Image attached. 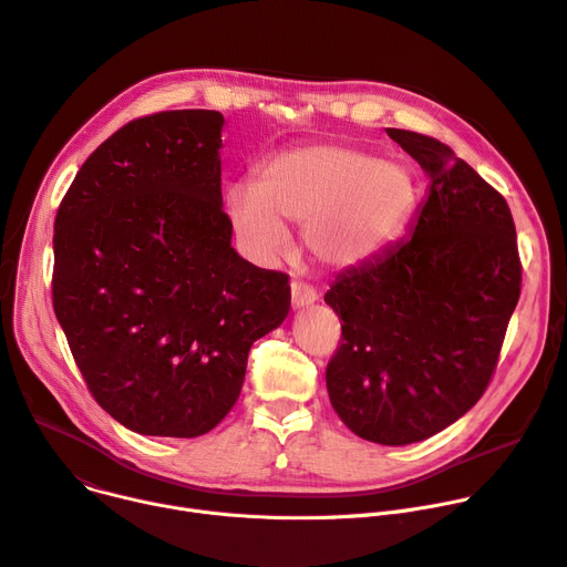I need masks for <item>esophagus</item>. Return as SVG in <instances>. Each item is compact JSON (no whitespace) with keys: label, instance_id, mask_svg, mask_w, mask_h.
Wrapping results in <instances>:
<instances>
[{"label":"esophagus","instance_id":"1","mask_svg":"<svg viewBox=\"0 0 567 567\" xmlns=\"http://www.w3.org/2000/svg\"><path fill=\"white\" fill-rule=\"evenodd\" d=\"M319 300V293L307 287V285H300V282H291V307L293 310H302V307H310Z\"/></svg>","mask_w":567,"mask_h":567}]
</instances>
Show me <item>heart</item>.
I'll return each mask as SVG.
<instances>
[{
	"label": "heart",
	"instance_id": "heart-1",
	"mask_svg": "<svg viewBox=\"0 0 567 567\" xmlns=\"http://www.w3.org/2000/svg\"><path fill=\"white\" fill-rule=\"evenodd\" d=\"M226 213L241 246L271 265L287 252L285 224L302 226V244L328 269H352L393 241L419 205L404 165L346 144H310L278 153L257 181L226 189Z\"/></svg>",
	"mask_w": 567,
	"mask_h": 567
}]
</instances>
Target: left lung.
<instances>
[{
    "instance_id": "obj_1",
    "label": "left lung",
    "mask_w": 567,
    "mask_h": 567,
    "mask_svg": "<svg viewBox=\"0 0 567 567\" xmlns=\"http://www.w3.org/2000/svg\"><path fill=\"white\" fill-rule=\"evenodd\" d=\"M430 176L406 239L337 276L326 371L337 416L380 445L425 441L482 398L520 298L508 205L443 142L386 128Z\"/></svg>"
}]
</instances>
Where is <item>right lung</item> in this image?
<instances>
[{
	"label": "right lung",
	"instance_id": "1",
	"mask_svg": "<svg viewBox=\"0 0 567 567\" xmlns=\"http://www.w3.org/2000/svg\"><path fill=\"white\" fill-rule=\"evenodd\" d=\"M217 111L113 133L54 226V312L94 400L131 432L194 439L239 398L252 341L289 315V278L230 246Z\"/></svg>",
	"mask_w": 567,
	"mask_h": 567
}]
</instances>
